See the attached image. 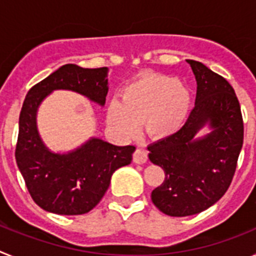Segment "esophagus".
<instances>
[{
  "label": "esophagus",
  "mask_w": 256,
  "mask_h": 256,
  "mask_svg": "<svg viewBox=\"0 0 256 256\" xmlns=\"http://www.w3.org/2000/svg\"><path fill=\"white\" fill-rule=\"evenodd\" d=\"M146 160H148V154L144 150L137 148L133 152V162H136V164H144V162H146Z\"/></svg>",
  "instance_id": "34e87169"
}]
</instances>
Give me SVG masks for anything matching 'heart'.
Wrapping results in <instances>:
<instances>
[{"mask_svg":"<svg viewBox=\"0 0 256 256\" xmlns=\"http://www.w3.org/2000/svg\"><path fill=\"white\" fill-rule=\"evenodd\" d=\"M191 92L178 79L164 74H142L122 90V104L108 108V124L132 137L140 123L150 137L164 140L182 130L191 110Z\"/></svg>","mask_w":256,"mask_h":256,"instance_id":"1","label":"heart"}]
</instances>
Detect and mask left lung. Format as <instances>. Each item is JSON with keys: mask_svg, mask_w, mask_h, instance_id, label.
<instances>
[{"mask_svg": "<svg viewBox=\"0 0 256 256\" xmlns=\"http://www.w3.org/2000/svg\"><path fill=\"white\" fill-rule=\"evenodd\" d=\"M187 62L198 82L195 108L180 132L148 148L151 162L165 173L151 200L170 216H194L216 204L232 182L244 144L242 114L232 86L198 61ZM206 124L212 132L198 139Z\"/></svg>", "mask_w": 256, "mask_h": 256, "instance_id": "8db88e82", "label": "left lung"}]
</instances>
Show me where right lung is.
I'll return each instance as SVG.
<instances>
[{
    "label": "right lung",
    "instance_id": "obj_1",
    "mask_svg": "<svg viewBox=\"0 0 256 256\" xmlns=\"http://www.w3.org/2000/svg\"><path fill=\"white\" fill-rule=\"evenodd\" d=\"M55 90L78 92L105 105L108 68H58L29 90L19 118L15 159L36 204L60 216H79L94 209L108 191L118 168L130 164L134 146H115L91 138L68 154L50 151L37 130V110Z\"/></svg>",
    "mask_w": 256,
    "mask_h": 256
}]
</instances>
